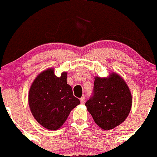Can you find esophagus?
Wrapping results in <instances>:
<instances>
[{"instance_id": "obj_1", "label": "esophagus", "mask_w": 157, "mask_h": 157, "mask_svg": "<svg viewBox=\"0 0 157 157\" xmlns=\"http://www.w3.org/2000/svg\"><path fill=\"white\" fill-rule=\"evenodd\" d=\"M85 97H82V98H80V102H81V103H82V104H83V103H85Z\"/></svg>"}]
</instances>
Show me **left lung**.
Returning <instances> with one entry per match:
<instances>
[{
	"label": "left lung",
	"mask_w": 157,
	"mask_h": 157,
	"mask_svg": "<svg viewBox=\"0 0 157 157\" xmlns=\"http://www.w3.org/2000/svg\"><path fill=\"white\" fill-rule=\"evenodd\" d=\"M132 104V94L119 75L95 77L93 95L85 103L95 123L104 130L114 128L125 120Z\"/></svg>",
	"instance_id": "obj_1"
}]
</instances>
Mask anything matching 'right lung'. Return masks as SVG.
<instances>
[{"instance_id":"1","label":"right lung","mask_w":157,"mask_h":157,"mask_svg":"<svg viewBox=\"0 0 157 157\" xmlns=\"http://www.w3.org/2000/svg\"><path fill=\"white\" fill-rule=\"evenodd\" d=\"M67 73L60 77L54 74L53 68L39 74L32 82L29 92V105L37 122L49 130L59 128L71 110L80 103L74 97L67 82Z\"/></svg>"}]
</instances>
